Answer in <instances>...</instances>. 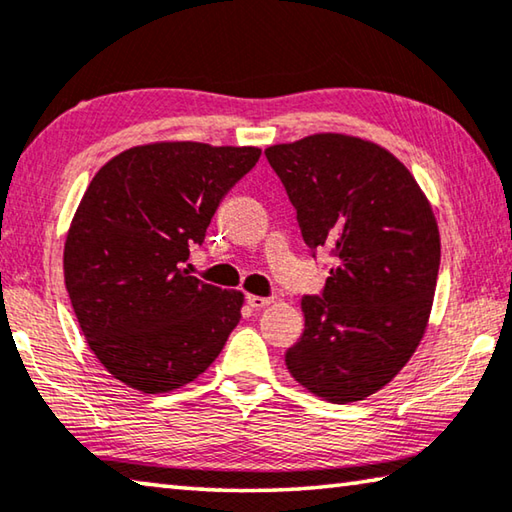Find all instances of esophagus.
Masks as SVG:
<instances>
[{
    "instance_id": "esophagus-1",
    "label": "esophagus",
    "mask_w": 512,
    "mask_h": 512,
    "mask_svg": "<svg viewBox=\"0 0 512 512\" xmlns=\"http://www.w3.org/2000/svg\"><path fill=\"white\" fill-rule=\"evenodd\" d=\"M248 305L253 309H264L268 305H273V298H262V296H248Z\"/></svg>"
}]
</instances>
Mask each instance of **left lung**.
<instances>
[{"label": "left lung", "instance_id": "1", "mask_svg": "<svg viewBox=\"0 0 512 512\" xmlns=\"http://www.w3.org/2000/svg\"><path fill=\"white\" fill-rule=\"evenodd\" d=\"M264 153L305 244L334 255L323 298H302L305 332L284 361L316 397L366 400L427 332L440 266L431 203L391 151L361 137L316 133Z\"/></svg>", "mask_w": 512, "mask_h": 512}]
</instances>
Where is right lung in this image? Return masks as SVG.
Instances as JSON below:
<instances>
[{
  "label": "right lung",
  "mask_w": 512,
  "mask_h": 512,
  "mask_svg": "<svg viewBox=\"0 0 512 512\" xmlns=\"http://www.w3.org/2000/svg\"><path fill=\"white\" fill-rule=\"evenodd\" d=\"M259 155L257 146L153 142L94 173L67 230L65 287L94 357L121 384L171 393L219 357L244 293L201 282L185 262Z\"/></svg>",
  "instance_id": "obj_1"
}]
</instances>
